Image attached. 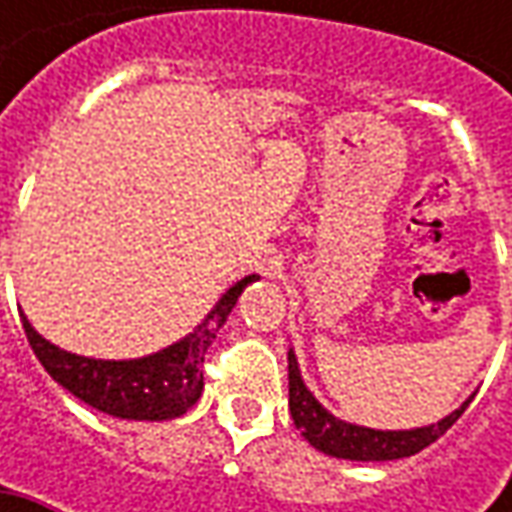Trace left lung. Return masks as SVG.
Instances as JSON below:
<instances>
[{
    "mask_svg": "<svg viewBox=\"0 0 512 512\" xmlns=\"http://www.w3.org/2000/svg\"><path fill=\"white\" fill-rule=\"evenodd\" d=\"M287 387H290V416H293V422L302 430L307 442L327 456L350 459V462H393V459L413 456V453L424 450L427 444L436 442L439 436H444L453 424L459 422L464 407L470 404V399H467L459 410H453L439 424L416 427V430L356 427V424H347L336 416H330L325 407L313 399V393L302 382L293 350L287 353Z\"/></svg>",
    "mask_w": 512,
    "mask_h": 512,
    "instance_id": "1",
    "label": "left lung"
}]
</instances>
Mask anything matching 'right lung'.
Listing matches in <instances>:
<instances>
[{"label": "right lung", "mask_w": 512, "mask_h": 512, "mask_svg": "<svg viewBox=\"0 0 512 512\" xmlns=\"http://www.w3.org/2000/svg\"><path fill=\"white\" fill-rule=\"evenodd\" d=\"M253 279L256 276H245L242 282L230 287L219 299V305L210 310L205 322L193 333H187L182 342L170 344L145 359H130V362L85 359L45 342L25 316H22V327L36 359L53 376V382L62 384L76 399L119 419L162 422L187 413L202 396L205 387L202 362L207 347L213 344L219 327L225 325L227 313L233 310L236 299Z\"/></svg>", "instance_id": "add662e5"}]
</instances>
